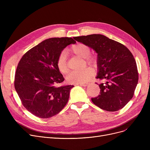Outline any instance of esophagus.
Returning <instances> with one entry per match:
<instances>
[{
    "mask_svg": "<svg viewBox=\"0 0 150 150\" xmlns=\"http://www.w3.org/2000/svg\"><path fill=\"white\" fill-rule=\"evenodd\" d=\"M76 85H79V86H86L88 85V84L87 83H83V84H77Z\"/></svg>",
    "mask_w": 150,
    "mask_h": 150,
    "instance_id": "34e87169",
    "label": "esophagus"
}]
</instances>
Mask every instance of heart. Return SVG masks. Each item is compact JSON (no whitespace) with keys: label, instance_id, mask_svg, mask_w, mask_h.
<instances>
[{"label":"heart","instance_id":"b5f03b06","mask_svg":"<svg viewBox=\"0 0 150 150\" xmlns=\"http://www.w3.org/2000/svg\"><path fill=\"white\" fill-rule=\"evenodd\" d=\"M68 52L77 57L84 58L86 63L91 66H96L97 64V58L96 56L91 54V49L89 46L83 43H77L73 45L68 50ZM57 66L59 72L63 74H66L69 71V67L66 54L64 52L61 53L57 61ZM94 70L90 67L73 72L70 73L66 78L67 81L71 84H83L88 81L93 76Z\"/></svg>","mask_w":150,"mask_h":150}]
</instances>
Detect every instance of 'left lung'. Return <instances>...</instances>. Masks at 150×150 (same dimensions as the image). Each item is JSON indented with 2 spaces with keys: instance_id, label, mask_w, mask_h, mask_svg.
Listing matches in <instances>:
<instances>
[{
  "instance_id": "left-lung-1",
  "label": "left lung",
  "mask_w": 150,
  "mask_h": 150,
  "mask_svg": "<svg viewBox=\"0 0 150 150\" xmlns=\"http://www.w3.org/2000/svg\"><path fill=\"white\" fill-rule=\"evenodd\" d=\"M98 54L97 79L100 92L92 98L94 105L107 111H119L133 97L139 80L136 60L122 44L99 34L74 37Z\"/></svg>"
}]
</instances>
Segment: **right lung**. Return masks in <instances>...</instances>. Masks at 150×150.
Returning <instances> with one entry per match:
<instances>
[{
  "label": "right lung",
  "mask_w": 150,
  "mask_h": 150,
  "mask_svg": "<svg viewBox=\"0 0 150 150\" xmlns=\"http://www.w3.org/2000/svg\"><path fill=\"white\" fill-rule=\"evenodd\" d=\"M72 38L45 39L27 52L15 73L14 88L25 108L34 115L48 119L64 108L74 86H57L64 80L57 61Z\"/></svg>",
  "instance_id": "add662e5"
}]
</instances>
